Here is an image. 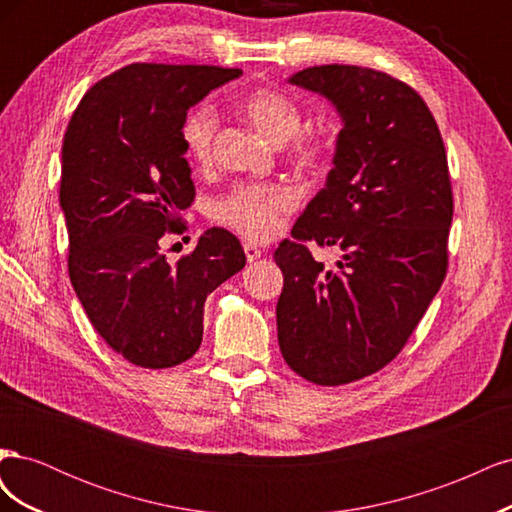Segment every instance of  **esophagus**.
Instances as JSON below:
<instances>
[{"label": "esophagus", "instance_id": "1", "mask_svg": "<svg viewBox=\"0 0 512 512\" xmlns=\"http://www.w3.org/2000/svg\"><path fill=\"white\" fill-rule=\"evenodd\" d=\"M243 252H245V258H247V262H254V260H258L260 258V247H256L254 243H245L243 245Z\"/></svg>", "mask_w": 512, "mask_h": 512}]
</instances>
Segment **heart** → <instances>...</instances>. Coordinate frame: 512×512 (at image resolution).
<instances>
[{
  "mask_svg": "<svg viewBox=\"0 0 512 512\" xmlns=\"http://www.w3.org/2000/svg\"><path fill=\"white\" fill-rule=\"evenodd\" d=\"M237 111L273 145L288 143L292 164L309 170L324 158L322 138L299 132L303 126V108L297 100L277 89L256 87L237 100ZM218 117L211 106H196L181 126V141L188 156L207 164L211 160ZM294 207V196L271 183H241L215 205V218L239 235L252 241H267L280 232L284 215Z\"/></svg>",
  "mask_w": 512,
  "mask_h": 512,
  "instance_id": "b5f03b06",
  "label": "heart"
}]
</instances>
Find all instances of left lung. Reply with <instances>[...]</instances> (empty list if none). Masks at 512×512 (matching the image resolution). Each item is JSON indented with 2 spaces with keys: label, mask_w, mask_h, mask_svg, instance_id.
<instances>
[{
  "label": "left lung",
  "mask_w": 512,
  "mask_h": 512,
  "mask_svg": "<svg viewBox=\"0 0 512 512\" xmlns=\"http://www.w3.org/2000/svg\"><path fill=\"white\" fill-rule=\"evenodd\" d=\"M288 83L327 98L342 130L327 183L273 254L284 273L277 342L301 378L339 386L391 363L440 290L451 177L438 123L406 83L339 64ZM307 240L343 258L327 270Z\"/></svg>",
  "instance_id": "obj_1"
}]
</instances>
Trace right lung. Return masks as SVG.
I'll return each mask as SVG.
<instances>
[{
	"instance_id": "obj_1",
	"label": "right lung",
	"mask_w": 512,
	"mask_h": 512,
	"mask_svg": "<svg viewBox=\"0 0 512 512\" xmlns=\"http://www.w3.org/2000/svg\"><path fill=\"white\" fill-rule=\"evenodd\" d=\"M239 68L130 64L91 87L61 147L68 271L89 322L123 359L173 367L203 342L209 294L245 267L239 239L209 228L170 267L164 232L194 200L183 119Z\"/></svg>"
}]
</instances>
